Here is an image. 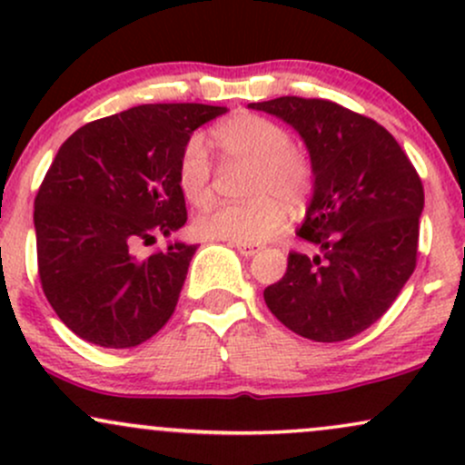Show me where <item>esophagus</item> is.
Returning <instances> with one entry per match:
<instances>
[{
	"label": "esophagus",
	"mask_w": 465,
	"mask_h": 465,
	"mask_svg": "<svg viewBox=\"0 0 465 465\" xmlns=\"http://www.w3.org/2000/svg\"><path fill=\"white\" fill-rule=\"evenodd\" d=\"M233 247H236L242 255H255L260 249H262V244H258V242H233Z\"/></svg>",
	"instance_id": "obj_1"
}]
</instances>
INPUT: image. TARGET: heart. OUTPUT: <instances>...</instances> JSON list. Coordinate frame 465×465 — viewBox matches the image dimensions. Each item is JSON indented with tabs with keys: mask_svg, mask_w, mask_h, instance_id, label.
I'll return each instance as SVG.
<instances>
[{
	"mask_svg": "<svg viewBox=\"0 0 465 465\" xmlns=\"http://www.w3.org/2000/svg\"><path fill=\"white\" fill-rule=\"evenodd\" d=\"M223 159L251 165L244 196L251 201L223 203L196 216L201 238L229 242H264L286 223V205L302 207L314 188L312 163L295 151L291 131L258 114H236L212 129ZM212 159L199 137L183 143L177 162V185L185 201L203 207L214 196Z\"/></svg>",
	"mask_w": 465,
	"mask_h": 465,
	"instance_id": "b5f03b06",
	"label": "heart"
}]
</instances>
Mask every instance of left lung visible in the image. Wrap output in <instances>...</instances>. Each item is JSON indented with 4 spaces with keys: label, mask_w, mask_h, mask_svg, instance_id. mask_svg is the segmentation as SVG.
Here are the masks:
<instances>
[{
    "label": "left lung",
    "mask_w": 465,
    "mask_h": 465,
    "mask_svg": "<svg viewBox=\"0 0 465 465\" xmlns=\"http://www.w3.org/2000/svg\"><path fill=\"white\" fill-rule=\"evenodd\" d=\"M249 106L306 142L314 194L297 236L322 249L288 253L284 277L264 288L266 306L303 339L348 341L389 311L418 264V170L385 126L332 100L282 95Z\"/></svg>",
    "instance_id": "left-lung-1"
}]
</instances>
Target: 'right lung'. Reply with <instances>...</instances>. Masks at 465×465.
Segmentation results:
<instances>
[{
    "mask_svg": "<svg viewBox=\"0 0 465 465\" xmlns=\"http://www.w3.org/2000/svg\"><path fill=\"white\" fill-rule=\"evenodd\" d=\"M225 111L140 104L80 126L58 148L35 199L36 260L47 302L80 339L135 348L173 317L196 244L146 258L133 244L185 225L179 153Z\"/></svg>",
    "mask_w": 465,
    "mask_h": 465,
    "instance_id": "right-lung-1",
    "label": "right lung"
}]
</instances>
